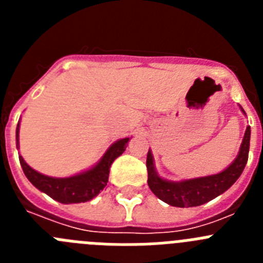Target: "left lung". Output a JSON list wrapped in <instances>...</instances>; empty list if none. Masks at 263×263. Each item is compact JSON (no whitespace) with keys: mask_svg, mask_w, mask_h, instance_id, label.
Segmentation results:
<instances>
[{"mask_svg":"<svg viewBox=\"0 0 263 263\" xmlns=\"http://www.w3.org/2000/svg\"><path fill=\"white\" fill-rule=\"evenodd\" d=\"M243 111V109L241 108ZM245 113V111H243ZM250 146V126L246 127L245 136L241 143L240 153L233 163L216 175L204 176V178L190 179L183 182H168L159 178L155 173L152 152L148 150L146 167H147V183L153 194L164 203L179 208L197 206L217 197L232 187L237 179L240 178L249 157Z\"/></svg>","mask_w":263,"mask_h":263,"instance_id":"left-lung-1","label":"left lung"}]
</instances>
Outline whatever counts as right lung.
Wrapping results in <instances>:
<instances>
[{
  "label": "right lung",
  "instance_id": "add662e5",
  "mask_svg": "<svg viewBox=\"0 0 263 263\" xmlns=\"http://www.w3.org/2000/svg\"><path fill=\"white\" fill-rule=\"evenodd\" d=\"M18 133H20V122H18L17 132H15L17 145ZM127 142H129V138L117 141L108 148L103 159L100 160L93 168L88 170L85 173L78 174L75 176H69V178H51V176L39 174L38 171L32 170L21 155L20 162L23 173L32 183V185H35L42 192L52 197L53 200L62 204L85 203L97 196L100 191H103L105 188L109 178V168L116 158H118L125 152Z\"/></svg>",
  "mask_w": 263,
  "mask_h": 263
}]
</instances>
